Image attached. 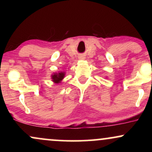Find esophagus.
<instances>
[{
	"label": "esophagus",
	"mask_w": 152,
	"mask_h": 152,
	"mask_svg": "<svg viewBox=\"0 0 152 152\" xmlns=\"http://www.w3.org/2000/svg\"><path fill=\"white\" fill-rule=\"evenodd\" d=\"M79 59H84V57H83V56H79Z\"/></svg>",
	"instance_id": "esophagus-1"
}]
</instances>
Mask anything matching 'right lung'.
<instances>
[{
  "label": "right lung",
  "mask_w": 152,
  "mask_h": 152,
  "mask_svg": "<svg viewBox=\"0 0 152 152\" xmlns=\"http://www.w3.org/2000/svg\"><path fill=\"white\" fill-rule=\"evenodd\" d=\"M64 76H65V72H58V73H54L51 76L52 81L55 83H59L61 81L64 79Z\"/></svg>",
  "instance_id": "add662e5"
}]
</instances>
